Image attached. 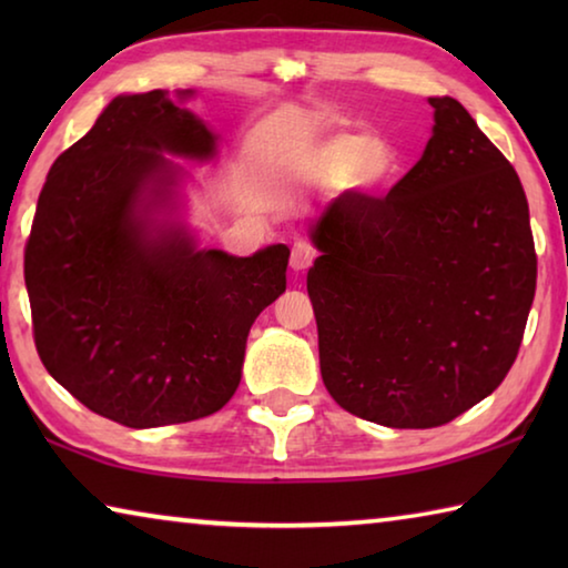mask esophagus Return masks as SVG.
<instances>
[{
  "mask_svg": "<svg viewBox=\"0 0 568 568\" xmlns=\"http://www.w3.org/2000/svg\"><path fill=\"white\" fill-rule=\"evenodd\" d=\"M313 261H315L313 245H307V243H295L293 245V250H291V267H293V273H305L307 267L313 265Z\"/></svg>",
  "mask_w": 568,
  "mask_h": 568,
  "instance_id": "esophagus-1",
  "label": "esophagus"
}]
</instances>
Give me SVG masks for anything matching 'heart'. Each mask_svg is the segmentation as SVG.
<instances>
[{
	"mask_svg": "<svg viewBox=\"0 0 568 568\" xmlns=\"http://www.w3.org/2000/svg\"><path fill=\"white\" fill-rule=\"evenodd\" d=\"M293 178L307 185L371 192L396 170V152L376 138L358 132H335L297 150L287 162Z\"/></svg>",
	"mask_w": 568,
	"mask_h": 568,
	"instance_id": "b5f03b06",
	"label": "heart"
}]
</instances>
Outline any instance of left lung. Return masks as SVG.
Wrapping results in <instances>:
<instances>
[{
	"label": "left lung",
	"instance_id": "obj_1",
	"mask_svg": "<svg viewBox=\"0 0 568 568\" xmlns=\"http://www.w3.org/2000/svg\"><path fill=\"white\" fill-rule=\"evenodd\" d=\"M386 197L343 195L307 225L325 388L353 416L434 428L501 386L536 291L528 203L464 104Z\"/></svg>",
	"mask_w": 568,
	"mask_h": 568
}]
</instances>
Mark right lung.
Instances as JSON below:
<instances>
[{
    "label": "right lung",
    "mask_w": 568,
    "mask_h": 568,
    "mask_svg": "<svg viewBox=\"0 0 568 568\" xmlns=\"http://www.w3.org/2000/svg\"><path fill=\"white\" fill-rule=\"evenodd\" d=\"M192 90L118 94L47 175L24 250L37 353L50 376L130 428L205 418L240 386L250 325L285 293L287 245L200 247L187 172L217 134Z\"/></svg>",
    "instance_id": "right-lung-1"
}]
</instances>
